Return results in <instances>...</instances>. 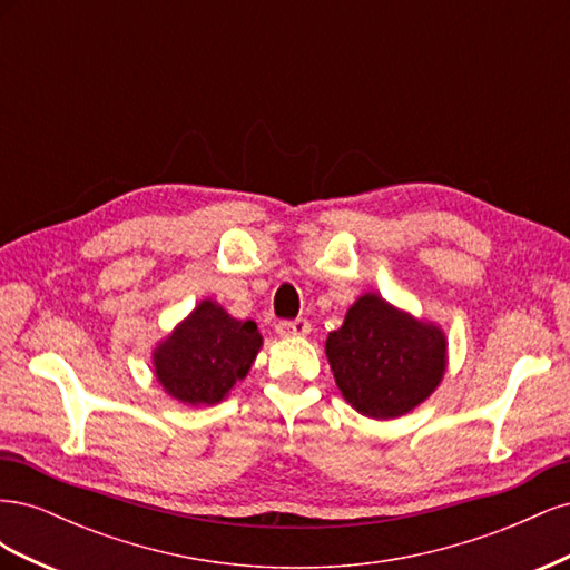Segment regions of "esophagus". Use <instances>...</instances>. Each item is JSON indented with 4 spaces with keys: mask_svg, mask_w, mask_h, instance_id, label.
<instances>
[{
    "mask_svg": "<svg viewBox=\"0 0 570 570\" xmlns=\"http://www.w3.org/2000/svg\"><path fill=\"white\" fill-rule=\"evenodd\" d=\"M308 331H312V323L306 318H295V321H281L275 325V333L281 337H304Z\"/></svg>",
    "mask_w": 570,
    "mask_h": 570,
    "instance_id": "1",
    "label": "esophagus"
}]
</instances>
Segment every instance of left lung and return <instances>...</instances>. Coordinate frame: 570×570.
<instances>
[{
    "instance_id": "left-lung-1",
    "label": "left lung",
    "mask_w": 570,
    "mask_h": 570,
    "mask_svg": "<svg viewBox=\"0 0 570 570\" xmlns=\"http://www.w3.org/2000/svg\"><path fill=\"white\" fill-rule=\"evenodd\" d=\"M325 354L344 400L383 421L428 400L446 366L440 327L396 312L377 295L356 299L340 331L327 335Z\"/></svg>"
}]
</instances>
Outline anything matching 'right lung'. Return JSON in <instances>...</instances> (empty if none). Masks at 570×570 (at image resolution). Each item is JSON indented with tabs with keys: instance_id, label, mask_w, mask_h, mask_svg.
Here are the masks:
<instances>
[{
	"instance_id": "1",
	"label": "right lung",
	"mask_w": 570,
	"mask_h": 570,
	"mask_svg": "<svg viewBox=\"0 0 570 570\" xmlns=\"http://www.w3.org/2000/svg\"><path fill=\"white\" fill-rule=\"evenodd\" d=\"M262 335L254 321L228 316L216 302H202L176 333L154 352L166 392L185 404H216L252 368Z\"/></svg>"
}]
</instances>
